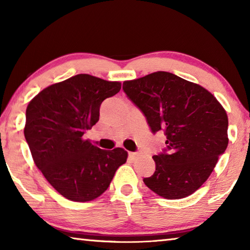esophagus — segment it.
<instances>
[{
  "instance_id": "obj_1",
  "label": "esophagus",
  "mask_w": 250,
  "mask_h": 250,
  "mask_svg": "<svg viewBox=\"0 0 250 250\" xmlns=\"http://www.w3.org/2000/svg\"><path fill=\"white\" fill-rule=\"evenodd\" d=\"M140 154H141L140 152H130V153H129V158L134 160V159L139 158V156H140Z\"/></svg>"
}]
</instances>
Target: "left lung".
<instances>
[{
	"label": "left lung",
	"instance_id": "1",
	"mask_svg": "<svg viewBox=\"0 0 250 250\" xmlns=\"http://www.w3.org/2000/svg\"><path fill=\"white\" fill-rule=\"evenodd\" d=\"M122 88L145 113L152 132L164 130L167 135V150L152 156L155 172L143 179L145 184L167 200L191 195L226 150V110L204 87L167 71L125 80Z\"/></svg>",
	"mask_w": 250,
	"mask_h": 250
}]
</instances>
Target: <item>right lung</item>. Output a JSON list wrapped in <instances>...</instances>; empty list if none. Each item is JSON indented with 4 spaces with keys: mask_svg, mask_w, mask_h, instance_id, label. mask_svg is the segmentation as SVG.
<instances>
[{
    "mask_svg": "<svg viewBox=\"0 0 250 250\" xmlns=\"http://www.w3.org/2000/svg\"><path fill=\"white\" fill-rule=\"evenodd\" d=\"M120 89V82L79 74L50 84L29 101L24 135L34 163L67 200L99 197L126 162L122 147L103 150L83 138L99 120L101 103Z\"/></svg>",
    "mask_w": 250,
    "mask_h": 250,
    "instance_id": "right-lung-1",
    "label": "right lung"
}]
</instances>
